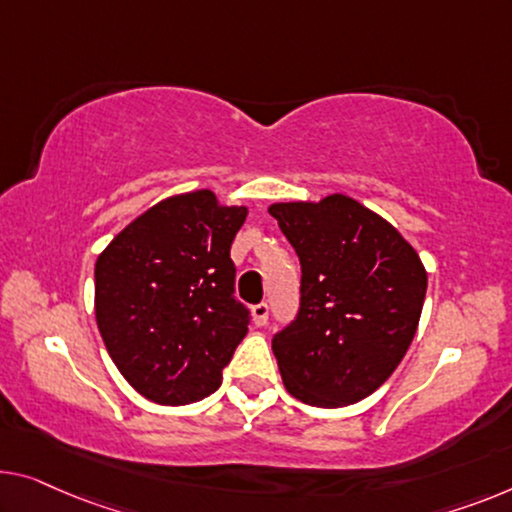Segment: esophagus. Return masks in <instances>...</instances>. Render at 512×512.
<instances>
[{
	"label": "esophagus",
	"instance_id": "obj_1",
	"mask_svg": "<svg viewBox=\"0 0 512 512\" xmlns=\"http://www.w3.org/2000/svg\"><path fill=\"white\" fill-rule=\"evenodd\" d=\"M253 319H255L257 326H264L266 322H269V305H266V303L253 305Z\"/></svg>",
	"mask_w": 512,
	"mask_h": 512
}]
</instances>
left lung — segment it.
Wrapping results in <instances>:
<instances>
[{"instance_id":"8db88e82","label":"left lung","mask_w":512,"mask_h":512,"mask_svg":"<svg viewBox=\"0 0 512 512\" xmlns=\"http://www.w3.org/2000/svg\"><path fill=\"white\" fill-rule=\"evenodd\" d=\"M301 262V303L271 347L285 388L310 407L375 393L407 354L427 273L416 250L347 195L273 204Z\"/></svg>"}]
</instances>
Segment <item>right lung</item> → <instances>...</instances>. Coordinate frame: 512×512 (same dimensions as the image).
Listing matches in <instances>:
<instances>
[{
  "mask_svg": "<svg viewBox=\"0 0 512 512\" xmlns=\"http://www.w3.org/2000/svg\"><path fill=\"white\" fill-rule=\"evenodd\" d=\"M246 207L211 190L174 195L135 218L96 259V322L121 375L158 404H188L220 386L246 338L230 248Z\"/></svg>",
  "mask_w": 512,
  "mask_h": 512,
  "instance_id": "right-lung-1",
  "label": "right lung"
}]
</instances>
